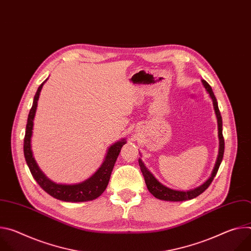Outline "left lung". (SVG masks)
<instances>
[{
  "label": "left lung",
  "instance_id": "obj_1",
  "mask_svg": "<svg viewBox=\"0 0 251 251\" xmlns=\"http://www.w3.org/2000/svg\"><path fill=\"white\" fill-rule=\"evenodd\" d=\"M205 90L208 92L210 98L212 99V103H213V108L214 111H216L217 114V118H218V125H219V138H220V151H219V156H218V160L216 163V166H214V169L212 171L211 176L208 178V180L202 184L201 187L195 189V190H191V191H187V192H182V191H176V190H172L170 188L165 187L164 185H162L161 183H159L157 181V178L149 172V170L144 166V164L142 163V161L139 159V166L141 168V172L143 174V176L145 178V183L147 185V188L149 190V192L157 199L162 200V201H188V200H192L194 198H197L198 196H200L201 194H202L211 184V182L213 181V177L216 176L219 168L221 166V163L223 161L224 158V153H225V139L223 136V119H222V115L219 109V105H218V101L216 96L213 94V91L210 87V85L205 81V80H201Z\"/></svg>",
  "mask_w": 251,
  "mask_h": 251
}]
</instances>
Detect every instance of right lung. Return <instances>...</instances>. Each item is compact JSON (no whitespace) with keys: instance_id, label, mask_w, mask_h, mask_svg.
<instances>
[{"instance_id":"1","label":"right lung","mask_w":251,"mask_h":251,"mask_svg":"<svg viewBox=\"0 0 251 251\" xmlns=\"http://www.w3.org/2000/svg\"><path fill=\"white\" fill-rule=\"evenodd\" d=\"M45 82H43L37 90L34 95L32 106L29 110L27 123L25 127V135L24 139V155L27 164V167L33 176V178L40 187L47 192L49 195L53 197L54 199L63 201H71V202H79V201H92L98 198L107 188L109 183L110 176L115 165V162L119 156L122 146L125 144V139L115 143L107 152L106 158L99 168V170L88 180L75 185H61L55 184L50 178L46 176V175L40 170L39 166L35 163L32 153L30 150V137L32 133L33 126V118L35 111H37L38 100L40 97V92Z\"/></svg>"}]
</instances>
